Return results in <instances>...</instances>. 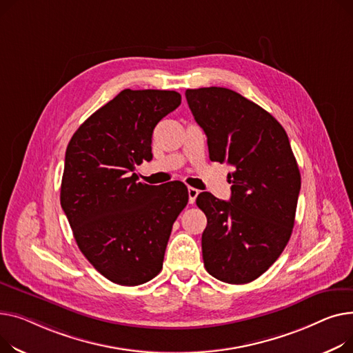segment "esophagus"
I'll use <instances>...</instances> for the list:
<instances>
[{
    "instance_id": "1",
    "label": "esophagus",
    "mask_w": 353,
    "mask_h": 353,
    "mask_svg": "<svg viewBox=\"0 0 353 353\" xmlns=\"http://www.w3.org/2000/svg\"><path fill=\"white\" fill-rule=\"evenodd\" d=\"M198 194H199V191H198L196 188H192V186H190V188H188V196H190V203H194V202H195V199H196Z\"/></svg>"
}]
</instances>
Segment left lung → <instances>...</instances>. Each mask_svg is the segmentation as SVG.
Listing matches in <instances>:
<instances>
[{"instance_id":"8db88e82","label":"left lung","mask_w":353,"mask_h":353,"mask_svg":"<svg viewBox=\"0 0 353 353\" xmlns=\"http://www.w3.org/2000/svg\"><path fill=\"white\" fill-rule=\"evenodd\" d=\"M185 97L208 138L211 161L234 167L230 201L211 192L196 198L208 219L203 265L222 282H252L279 258L292 234L301 174L291 143L271 114L232 90H186Z\"/></svg>"}]
</instances>
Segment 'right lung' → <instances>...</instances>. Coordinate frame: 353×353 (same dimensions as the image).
<instances>
[{"label":"right lung","instance_id":"obj_1","mask_svg":"<svg viewBox=\"0 0 353 353\" xmlns=\"http://www.w3.org/2000/svg\"><path fill=\"white\" fill-rule=\"evenodd\" d=\"M181 103L175 91L123 90L72 135L61 182L79 251L114 283L155 278L178 215L188 203L181 181L138 182L135 165L152 159L157 123Z\"/></svg>","mask_w":353,"mask_h":353}]
</instances>
